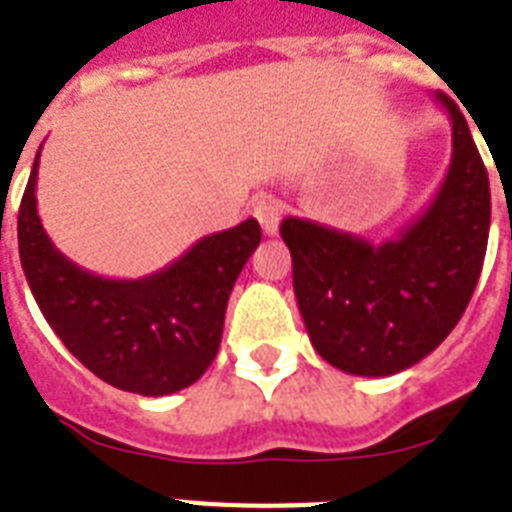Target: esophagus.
<instances>
[{
	"label": "esophagus",
	"instance_id": "1",
	"mask_svg": "<svg viewBox=\"0 0 512 512\" xmlns=\"http://www.w3.org/2000/svg\"><path fill=\"white\" fill-rule=\"evenodd\" d=\"M252 215L257 217V223H260L265 236H276V233H279V223H281L279 199H273V196H260V199L252 204Z\"/></svg>",
	"mask_w": 512,
	"mask_h": 512
}]
</instances>
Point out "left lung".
<instances>
[{
  "label": "left lung",
  "instance_id": "8db88e82",
  "mask_svg": "<svg viewBox=\"0 0 512 512\" xmlns=\"http://www.w3.org/2000/svg\"><path fill=\"white\" fill-rule=\"evenodd\" d=\"M433 98L452 122V162L433 201L393 239L372 244L313 220H281L308 337L340 372L388 377L422 361L457 327L481 276L489 175L457 103Z\"/></svg>",
  "mask_w": 512,
  "mask_h": 512
}]
</instances>
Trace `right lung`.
<instances>
[{
  "label": "right lung",
  "mask_w": 512,
  "mask_h": 512,
  "mask_svg": "<svg viewBox=\"0 0 512 512\" xmlns=\"http://www.w3.org/2000/svg\"><path fill=\"white\" fill-rule=\"evenodd\" d=\"M36 172L18 212L20 265L39 311L100 380L140 396H170L207 372L223 340L225 308L260 244L255 217L209 233L143 279H106L71 263L36 212Z\"/></svg>",
  "instance_id": "obj_1"
}]
</instances>
